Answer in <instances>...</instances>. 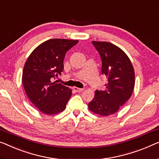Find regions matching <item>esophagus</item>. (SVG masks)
Returning a JSON list of instances; mask_svg holds the SVG:
<instances>
[{
  "label": "esophagus",
  "instance_id": "esophagus-1",
  "mask_svg": "<svg viewBox=\"0 0 159 159\" xmlns=\"http://www.w3.org/2000/svg\"><path fill=\"white\" fill-rule=\"evenodd\" d=\"M73 89L74 90L75 92H82L84 91V89H80V88H78V87H73Z\"/></svg>",
  "mask_w": 159,
  "mask_h": 159
}]
</instances>
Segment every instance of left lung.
I'll list each match as a JSON object with an SVG mask.
<instances>
[{"label":"left lung","mask_w":159,"mask_h":159,"mask_svg":"<svg viewBox=\"0 0 159 159\" xmlns=\"http://www.w3.org/2000/svg\"><path fill=\"white\" fill-rule=\"evenodd\" d=\"M100 54L101 73L108 84L105 91H95L89 108L96 114L107 116L116 113L131 98L135 86L134 67L125 52L119 47L106 41H92Z\"/></svg>","instance_id":"8db88e82"}]
</instances>
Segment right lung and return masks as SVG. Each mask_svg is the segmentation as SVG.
<instances>
[{"label": "right lung", "instance_id": "obj_1", "mask_svg": "<svg viewBox=\"0 0 159 159\" xmlns=\"http://www.w3.org/2000/svg\"><path fill=\"white\" fill-rule=\"evenodd\" d=\"M78 40L53 39L42 43L27 58L22 75L25 93L43 113L54 115L66 109L72 90L53 81L63 70V60Z\"/></svg>", "mask_w": 159, "mask_h": 159}]
</instances>
